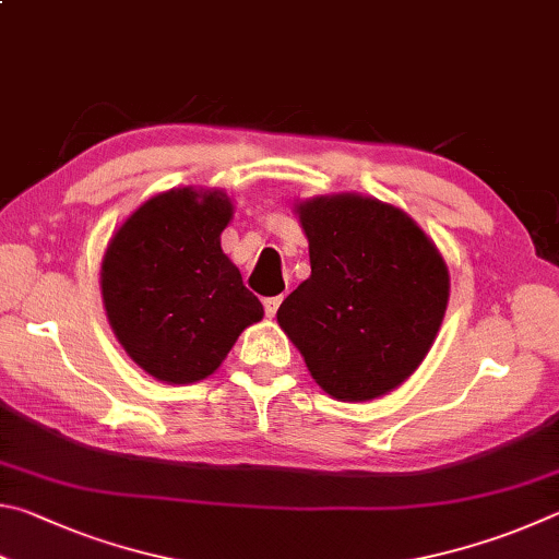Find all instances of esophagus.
<instances>
[{
  "mask_svg": "<svg viewBox=\"0 0 559 559\" xmlns=\"http://www.w3.org/2000/svg\"><path fill=\"white\" fill-rule=\"evenodd\" d=\"M262 305H264V314H267V317H274V314H277L280 305H282V297H267V299L262 301Z\"/></svg>",
  "mask_w": 559,
  "mask_h": 559,
  "instance_id": "1",
  "label": "esophagus"
}]
</instances>
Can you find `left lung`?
I'll return each mask as SVG.
<instances>
[{
	"mask_svg": "<svg viewBox=\"0 0 559 559\" xmlns=\"http://www.w3.org/2000/svg\"><path fill=\"white\" fill-rule=\"evenodd\" d=\"M299 221L311 277L282 301L280 326L329 395L390 393L423 364L444 319L442 254L409 215L364 195L307 201Z\"/></svg>",
	"mask_w": 559,
	"mask_h": 559,
	"instance_id": "1",
	"label": "left lung"
}]
</instances>
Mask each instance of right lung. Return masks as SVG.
I'll return each mask as SVG.
<instances>
[{
    "label": "right lung",
    "instance_id": "obj_1",
    "mask_svg": "<svg viewBox=\"0 0 559 559\" xmlns=\"http://www.w3.org/2000/svg\"><path fill=\"white\" fill-rule=\"evenodd\" d=\"M230 215L218 191H166L142 203L107 245V319L134 364L166 383L211 376L264 314L221 250Z\"/></svg>",
    "mask_w": 559,
    "mask_h": 559
}]
</instances>
